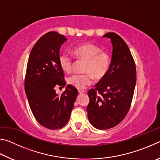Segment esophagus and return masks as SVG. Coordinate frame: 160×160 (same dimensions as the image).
<instances>
[{"label": "esophagus", "instance_id": "obj_1", "mask_svg": "<svg viewBox=\"0 0 160 160\" xmlns=\"http://www.w3.org/2000/svg\"><path fill=\"white\" fill-rule=\"evenodd\" d=\"M85 92V91H84V90H78V92H79L80 94Z\"/></svg>", "mask_w": 160, "mask_h": 160}]
</instances>
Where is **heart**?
Instances as JSON below:
<instances>
[{"label":"heart","mask_w":160,"mask_h":160,"mask_svg":"<svg viewBox=\"0 0 160 160\" xmlns=\"http://www.w3.org/2000/svg\"><path fill=\"white\" fill-rule=\"evenodd\" d=\"M73 53L78 58L86 61L84 71L86 73L72 74L68 78L70 85L78 89H82L90 85L93 80V75L97 79H102L107 75L109 68L110 58L99 47L91 44L79 46L73 50ZM59 65L64 71L68 72L72 68V60L67 53L59 56Z\"/></svg>","instance_id":"obj_1"}]
</instances>
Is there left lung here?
Wrapping results in <instances>:
<instances>
[{
	"instance_id": "1",
	"label": "left lung",
	"mask_w": 160,
	"mask_h": 160,
	"mask_svg": "<svg viewBox=\"0 0 160 160\" xmlns=\"http://www.w3.org/2000/svg\"><path fill=\"white\" fill-rule=\"evenodd\" d=\"M113 50L107 75L88 91V119L94 128H112L125 118L131 107L136 84V68L129 48L117 34L108 32Z\"/></svg>"
}]
</instances>
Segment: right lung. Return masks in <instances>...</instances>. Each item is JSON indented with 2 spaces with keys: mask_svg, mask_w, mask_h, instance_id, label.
<instances>
[{
  "mask_svg": "<svg viewBox=\"0 0 160 160\" xmlns=\"http://www.w3.org/2000/svg\"><path fill=\"white\" fill-rule=\"evenodd\" d=\"M67 41L63 35L49 32L40 38L29 54L25 90L35 118L45 128L56 130L68 121L78 91L68 85L61 95L56 87H64L63 71L59 65V51Z\"/></svg>",
  "mask_w": 160,
  "mask_h": 160,
  "instance_id": "1",
  "label": "right lung"
}]
</instances>
